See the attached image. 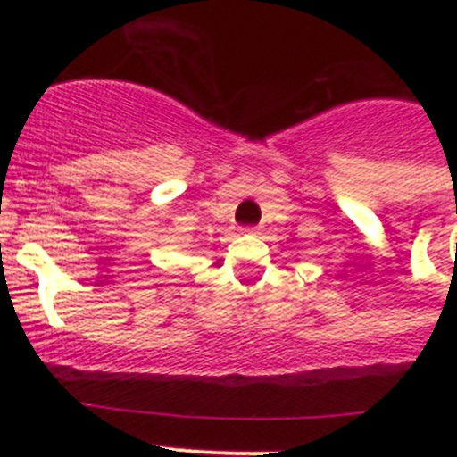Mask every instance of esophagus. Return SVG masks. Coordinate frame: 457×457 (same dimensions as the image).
I'll return each mask as SVG.
<instances>
[{
  "instance_id": "1",
  "label": "esophagus",
  "mask_w": 457,
  "mask_h": 457,
  "mask_svg": "<svg viewBox=\"0 0 457 457\" xmlns=\"http://www.w3.org/2000/svg\"><path fill=\"white\" fill-rule=\"evenodd\" d=\"M245 232L252 234V237H256V234H261V228H247Z\"/></svg>"
}]
</instances>
